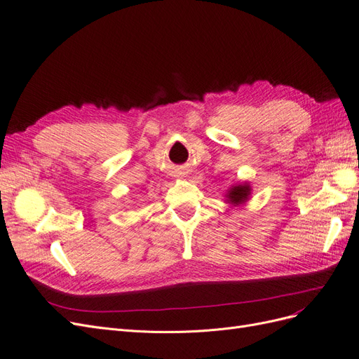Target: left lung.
Masks as SVG:
<instances>
[{
	"instance_id": "8db88e82",
	"label": "left lung",
	"mask_w": 359,
	"mask_h": 359,
	"mask_svg": "<svg viewBox=\"0 0 359 359\" xmlns=\"http://www.w3.org/2000/svg\"><path fill=\"white\" fill-rule=\"evenodd\" d=\"M250 195V187L249 183H243V184H236V187L229 188L228 194H226V201L234 204V205H238V204H243L246 203L248 198Z\"/></svg>"
}]
</instances>
